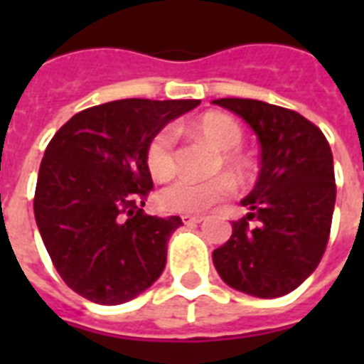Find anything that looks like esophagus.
Wrapping results in <instances>:
<instances>
[{"label":"esophagus","mask_w":364,"mask_h":364,"mask_svg":"<svg viewBox=\"0 0 364 364\" xmlns=\"http://www.w3.org/2000/svg\"><path fill=\"white\" fill-rule=\"evenodd\" d=\"M202 219H204V215H191V213L181 215V221L185 223V225H196V223H200Z\"/></svg>","instance_id":"34e87169"}]
</instances>
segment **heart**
Wrapping results in <instances>:
<instances>
[{"label": "heart", "instance_id": "b5f03b06", "mask_svg": "<svg viewBox=\"0 0 364 364\" xmlns=\"http://www.w3.org/2000/svg\"><path fill=\"white\" fill-rule=\"evenodd\" d=\"M194 132L213 147L223 151L219 154L217 168H228L232 171H242L245 168V159L236 151L243 141V130L232 117L223 113H208L193 124ZM177 139L176 132L170 126L160 128L147 143L145 149V164L154 179L166 181L177 171ZM234 191V183L227 176H217L208 181H196L181 177L159 194V204L162 210L171 213H200L217 202L228 198Z\"/></svg>", "mask_w": 364, "mask_h": 364}]
</instances>
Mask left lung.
Returning <instances> with one entry per match:
<instances>
[{"instance_id":"1","label":"left lung","mask_w":364,"mask_h":364,"mask_svg":"<svg viewBox=\"0 0 364 364\" xmlns=\"http://www.w3.org/2000/svg\"><path fill=\"white\" fill-rule=\"evenodd\" d=\"M213 104L242 117L260 141L259 179L242 200L251 213L232 221V236L213 251V264L236 291L283 296L316 270L327 249L336 202L331 145L293 109L245 98Z\"/></svg>"}]
</instances>
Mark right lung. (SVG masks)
<instances>
[{
	"label": "right lung",
	"mask_w": 364,
	"mask_h": 364,
	"mask_svg": "<svg viewBox=\"0 0 364 364\" xmlns=\"http://www.w3.org/2000/svg\"><path fill=\"white\" fill-rule=\"evenodd\" d=\"M200 100L128 98L94 105L60 128L39 166L33 213L54 268L96 304L128 302L160 277L183 223L143 213L153 191L149 139Z\"/></svg>",
	"instance_id": "right-lung-1"
}]
</instances>
